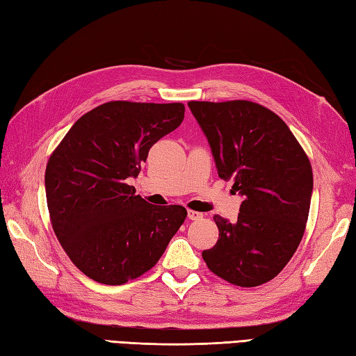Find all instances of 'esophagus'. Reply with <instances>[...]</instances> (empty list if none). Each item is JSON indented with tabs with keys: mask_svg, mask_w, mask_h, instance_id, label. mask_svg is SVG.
I'll return each instance as SVG.
<instances>
[{
	"mask_svg": "<svg viewBox=\"0 0 356 356\" xmlns=\"http://www.w3.org/2000/svg\"><path fill=\"white\" fill-rule=\"evenodd\" d=\"M188 218L190 220H200V218H203V214L202 213H197V211H188Z\"/></svg>",
	"mask_w": 356,
	"mask_h": 356,
	"instance_id": "esophagus-1",
	"label": "esophagus"
}]
</instances>
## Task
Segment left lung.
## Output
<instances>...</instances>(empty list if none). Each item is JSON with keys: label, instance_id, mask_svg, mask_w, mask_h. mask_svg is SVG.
I'll return each mask as SVG.
<instances>
[{"label": "left lung", "instance_id": "1", "mask_svg": "<svg viewBox=\"0 0 356 356\" xmlns=\"http://www.w3.org/2000/svg\"><path fill=\"white\" fill-rule=\"evenodd\" d=\"M205 133L218 177L234 180L243 202L237 222L214 216L218 240L202 252L232 284L252 287L280 274L303 238L312 166L282 119L249 101L188 102Z\"/></svg>", "mask_w": 356, "mask_h": 356}]
</instances>
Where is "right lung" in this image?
Listing matches in <instances>:
<instances>
[{"label":"right lung","mask_w":356,"mask_h":356,"mask_svg":"<svg viewBox=\"0 0 356 356\" xmlns=\"http://www.w3.org/2000/svg\"><path fill=\"white\" fill-rule=\"evenodd\" d=\"M184 104L113 101L79 118L45 168L53 231L81 272L124 284L161 259L185 222L180 205L157 207L136 194L149 148L174 131Z\"/></svg>","instance_id":"1"}]
</instances>
